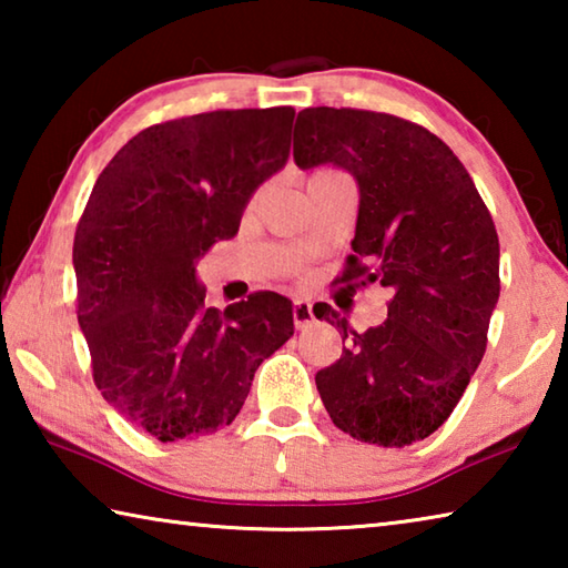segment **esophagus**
<instances>
[{
	"instance_id": "obj_1",
	"label": "esophagus",
	"mask_w": 568,
	"mask_h": 568,
	"mask_svg": "<svg viewBox=\"0 0 568 568\" xmlns=\"http://www.w3.org/2000/svg\"><path fill=\"white\" fill-rule=\"evenodd\" d=\"M293 323H295L297 331L311 328V325L315 323L313 305L307 303V301H295V303H293Z\"/></svg>"
}]
</instances>
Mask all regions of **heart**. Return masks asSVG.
Returning a JSON list of instances; mask_svg holds the SVG:
<instances>
[{"label": "heart", "mask_w": 568, "mask_h": 568, "mask_svg": "<svg viewBox=\"0 0 568 568\" xmlns=\"http://www.w3.org/2000/svg\"><path fill=\"white\" fill-rule=\"evenodd\" d=\"M338 175H343V172L333 170V168H315V170L311 172V178H307V182H315V180H328V178H338Z\"/></svg>", "instance_id": "heart-1"}]
</instances>
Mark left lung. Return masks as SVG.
<instances>
[{"mask_svg":"<svg viewBox=\"0 0 568 568\" xmlns=\"http://www.w3.org/2000/svg\"><path fill=\"white\" fill-rule=\"evenodd\" d=\"M293 158L333 162L358 180L353 255L341 283L390 287L388 318L353 331L331 305L343 355L315 386L335 426L363 444L403 448L444 426L488 343L501 291L491 213L454 150L420 124L386 112L307 108Z\"/></svg>","mask_w":568,"mask_h":568,"instance_id":"8db88e82","label":"left lung"}]
</instances>
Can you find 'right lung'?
<instances>
[{
	"mask_svg": "<svg viewBox=\"0 0 568 568\" xmlns=\"http://www.w3.org/2000/svg\"><path fill=\"white\" fill-rule=\"evenodd\" d=\"M293 118L215 110L152 124L100 172L77 223V321L94 386L162 444L230 426L257 365L293 335L287 297L261 291L217 311L195 277L285 165Z\"/></svg>",
	"mask_w": 568,
	"mask_h": 568,
	"instance_id": "obj_1",
	"label": "right lung"
}]
</instances>
